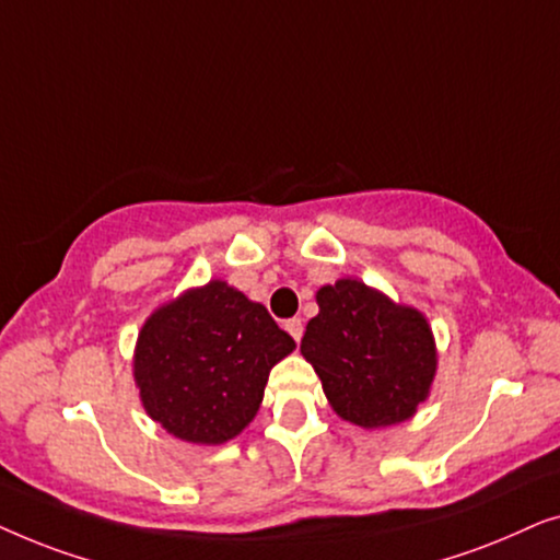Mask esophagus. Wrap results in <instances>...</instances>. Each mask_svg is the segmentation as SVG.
Masks as SVG:
<instances>
[{
  "label": "esophagus",
  "mask_w": 560,
  "mask_h": 560,
  "mask_svg": "<svg viewBox=\"0 0 560 560\" xmlns=\"http://www.w3.org/2000/svg\"><path fill=\"white\" fill-rule=\"evenodd\" d=\"M285 331L293 336L295 341H301V336H303V320L301 318H290V320H285Z\"/></svg>",
  "instance_id": "obj_1"
}]
</instances>
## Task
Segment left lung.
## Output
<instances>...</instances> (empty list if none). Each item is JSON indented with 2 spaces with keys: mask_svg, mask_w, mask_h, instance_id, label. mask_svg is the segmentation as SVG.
<instances>
[{
  "mask_svg": "<svg viewBox=\"0 0 560 560\" xmlns=\"http://www.w3.org/2000/svg\"><path fill=\"white\" fill-rule=\"evenodd\" d=\"M301 354L349 423L385 428L416 416L435 377V341L425 316L380 290L343 278L316 293Z\"/></svg>",
  "mask_w": 560,
  "mask_h": 560,
  "instance_id": "8db88e82",
  "label": "left lung"
}]
</instances>
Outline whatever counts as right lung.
Listing matches in <instances>:
<instances>
[{"label": "right lung", "mask_w": 560, "mask_h": 560, "mask_svg": "<svg viewBox=\"0 0 560 560\" xmlns=\"http://www.w3.org/2000/svg\"><path fill=\"white\" fill-rule=\"evenodd\" d=\"M293 349L262 303L211 280L144 320L135 349L142 408L175 439L219 446L252 423L270 370Z\"/></svg>", "instance_id": "right-lung-1"}]
</instances>
